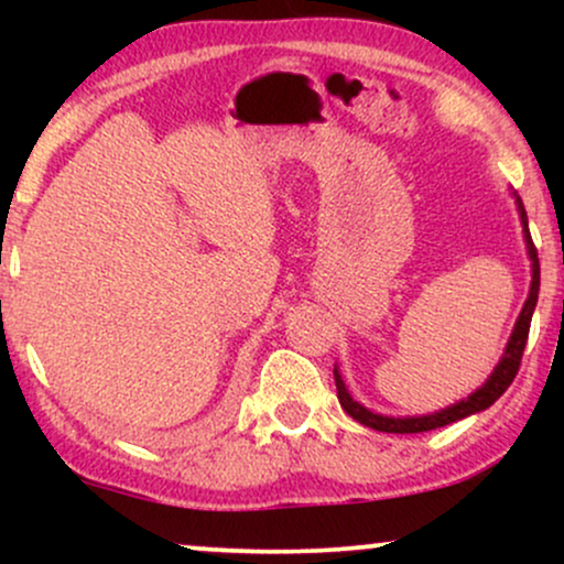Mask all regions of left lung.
<instances>
[{
  "label": "left lung",
  "mask_w": 564,
  "mask_h": 564,
  "mask_svg": "<svg viewBox=\"0 0 564 564\" xmlns=\"http://www.w3.org/2000/svg\"><path fill=\"white\" fill-rule=\"evenodd\" d=\"M517 204V215H520V225H522V238H525V249L530 257V291L528 300L522 304L520 318H517L514 328H511V336L503 347L501 360H498L494 373L485 379L482 387H477L469 398L458 400L448 408H440L435 413H424V416H384V413L371 411V408L360 405L358 400L352 398L347 390L345 379H341L339 366H334V381H336V398H339L341 408H345L347 416H352L355 422H360L364 426H371L377 432H392V435H416V432H430L437 430V426L453 424L458 419H467L471 413H480L485 408H490L507 392V387L514 381L517 371H520V360L522 352H525V341H528V332H530V318H533L535 302H539V289H541V264H539V254H535L533 238H530L528 230V215L525 206H522L520 196H514Z\"/></svg>",
  "instance_id": "left-lung-1"
}]
</instances>
